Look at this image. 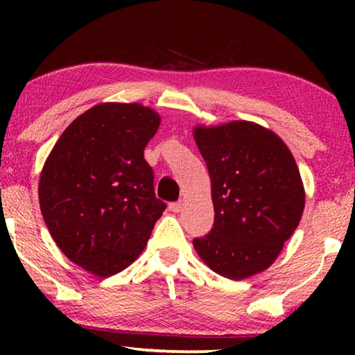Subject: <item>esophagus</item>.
<instances>
[{"label": "esophagus", "mask_w": 355, "mask_h": 355, "mask_svg": "<svg viewBox=\"0 0 355 355\" xmlns=\"http://www.w3.org/2000/svg\"><path fill=\"white\" fill-rule=\"evenodd\" d=\"M182 207H184V203L182 202H174V203H169V211H173V213H179L182 210Z\"/></svg>", "instance_id": "34e87169"}]
</instances>
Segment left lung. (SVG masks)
I'll return each mask as SVG.
<instances>
[{
    "label": "left lung",
    "mask_w": 355,
    "mask_h": 355,
    "mask_svg": "<svg viewBox=\"0 0 355 355\" xmlns=\"http://www.w3.org/2000/svg\"><path fill=\"white\" fill-rule=\"evenodd\" d=\"M211 181L215 223L193 249L215 273L245 279L278 259L299 226L305 191L288 145L250 121L196 125Z\"/></svg>",
    "instance_id": "left-lung-1"
}]
</instances>
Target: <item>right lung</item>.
I'll return each instance as SVG.
<instances>
[{
  "label": "right lung",
  "instance_id": "add662e5",
  "mask_svg": "<svg viewBox=\"0 0 355 355\" xmlns=\"http://www.w3.org/2000/svg\"><path fill=\"white\" fill-rule=\"evenodd\" d=\"M159 121L140 103L95 105L67 125L43 164L38 200L48 231L67 259L98 278L142 254L166 208L144 158Z\"/></svg>",
  "mask_w": 355,
  "mask_h": 355
}]
</instances>
